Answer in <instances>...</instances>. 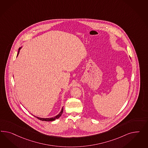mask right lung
I'll list each match as a JSON object with an SVG mask.
<instances>
[{"label": "right lung", "instance_id": "right-lung-1", "mask_svg": "<svg viewBox=\"0 0 148 148\" xmlns=\"http://www.w3.org/2000/svg\"><path fill=\"white\" fill-rule=\"evenodd\" d=\"M22 48V47H20L19 48V49H18V54H17V56L18 55V54H19V50L20 49ZM63 111V107H62V109H61V112L59 113V114H58L57 116H54V117H52V118H40V117H38V116H35L36 118H37V119H40V121H55V119H58L59 117H60L62 115V114Z\"/></svg>", "mask_w": 148, "mask_h": 148}]
</instances>
